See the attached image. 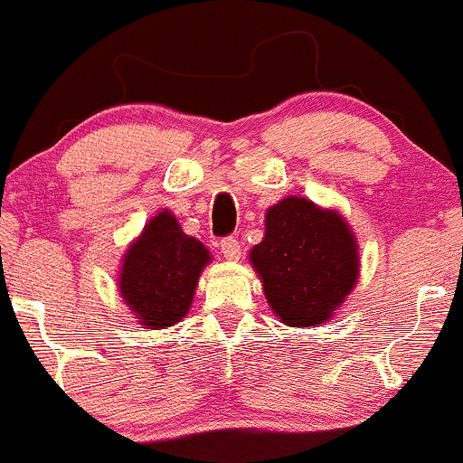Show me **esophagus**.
<instances>
[{
	"label": "esophagus",
	"mask_w": 463,
	"mask_h": 463,
	"mask_svg": "<svg viewBox=\"0 0 463 463\" xmlns=\"http://www.w3.org/2000/svg\"><path fill=\"white\" fill-rule=\"evenodd\" d=\"M222 254L228 259V261H237L241 257V243H239L237 237H224L220 241Z\"/></svg>",
	"instance_id": "1"
}]
</instances>
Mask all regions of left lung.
<instances>
[{"mask_svg": "<svg viewBox=\"0 0 463 463\" xmlns=\"http://www.w3.org/2000/svg\"><path fill=\"white\" fill-rule=\"evenodd\" d=\"M250 259L272 311L289 326L328 320L357 283V246L346 222L305 198L268 211L265 237Z\"/></svg>", "mask_w": 463, "mask_h": 463, "instance_id": "left-lung-1", "label": "left lung"}]
</instances>
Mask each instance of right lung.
I'll list each match as a JSON object with an SVG mask.
<instances>
[{
	"mask_svg": "<svg viewBox=\"0 0 463 463\" xmlns=\"http://www.w3.org/2000/svg\"><path fill=\"white\" fill-rule=\"evenodd\" d=\"M211 254L180 231L176 217L158 213L132 243L121 269V296L143 326L165 328L187 316L200 272Z\"/></svg>",
	"mask_w": 463,
	"mask_h": 463,
	"instance_id": "add662e5",
	"label": "right lung"
}]
</instances>
